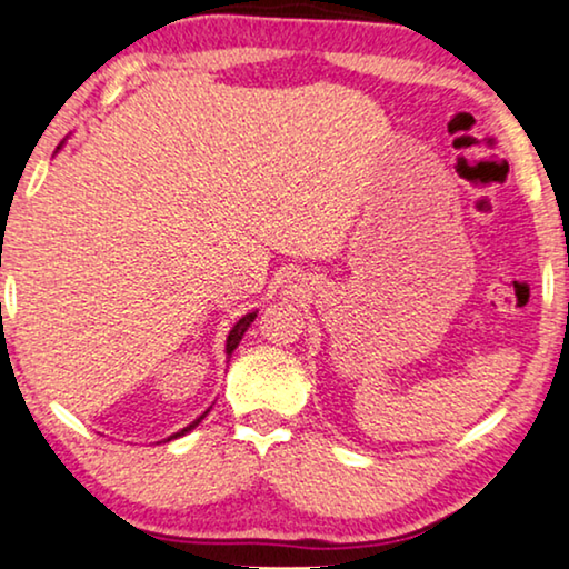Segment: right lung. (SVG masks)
<instances>
[{"label":"right lung","mask_w":569,"mask_h":569,"mask_svg":"<svg viewBox=\"0 0 569 569\" xmlns=\"http://www.w3.org/2000/svg\"><path fill=\"white\" fill-rule=\"evenodd\" d=\"M256 313H259V310H251V313H246L243 318H240V321L236 323V326H232V329H230V333H228V341H224V355H232V352H236V347L240 345V339H243V333L248 331V326H251L253 323V318H256ZM209 411V409H207ZM207 411H204V415H201V417H197V419H193V422L189 425V427H183V430H178V432H173V435H170V438H166V442L168 440H176V438H183V435L186 432H191L193 430V427H197L199 422H201V419H204L207 417Z\"/></svg>","instance_id":"obj_1"}]
</instances>
